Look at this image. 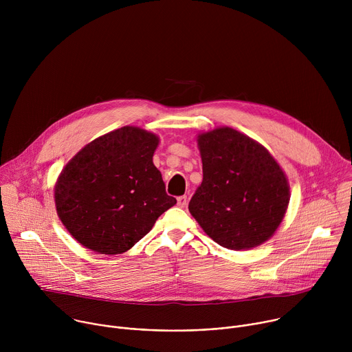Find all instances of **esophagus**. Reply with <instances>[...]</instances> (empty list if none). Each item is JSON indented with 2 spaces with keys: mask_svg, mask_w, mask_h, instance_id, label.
Returning <instances> with one entry per match:
<instances>
[{
  "mask_svg": "<svg viewBox=\"0 0 352 352\" xmlns=\"http://www.w3.org/2000/svg\"><path fill=\"white\" fill-rule=\"evenodd\" d=\"M186 202H188V197H186V196H179V197L177 199V205H178L179 208H185V206H186Z\"/></svg>",
  "mask_w": 352,
  "mask_h": 352,
  "instance_id": "esophagus-1",
  "label": "esophagus"
}]
</instances>
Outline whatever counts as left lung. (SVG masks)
<instances>
[{"label": "left lung", "mask_w": 352, "mask_h": 352, "mask_svg": "<svg viewBox=\"0 0 352 352\" xmlns=\"http://www.w3.org/2000/svg\"><path fill=\"white\" fill-rule=\"evenodd\" d=\"M204 181L189 212L219 245L252 249L270 239L281 224L289 184L269 150L232 128L197 135Z\"/></svg>", "instance_id": "left-lung-1"}]
</instances>
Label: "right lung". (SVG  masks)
Masks as SVG:
<instances>
[{"label":"right lung","mask_w":352,"mask_h":352,"mask_svg":"<svg viewBox=\"0 0 352 352\" xmlns=\"http://www.w3.org/2000/svg\"><path fill=\"white\" fill-rule=\"evenodd\" d=\"M159 136L122 126L100 136L67 163L54 186L68 232L102 255L129 250L177 200L153 164Z\"/></svg>","instance_id":"1"}]
</instances>
